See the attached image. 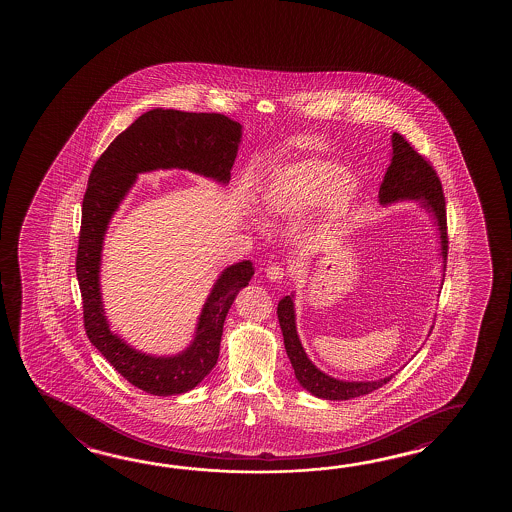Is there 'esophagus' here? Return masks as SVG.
I'll return each mask as SVG.
<instances>
[{"label": "esophagus", "instance_id": "esophagus-1", "mask_svg": "<svg viewBox=\"0 0 512 512\" xmlns=\"http://www.w3.org/2000/svg\"><path fill=\"white\" fill-rule=\"evenodd\" d=\"M285 277V269L282 266H277V264H271L266 269V278H268L269 282H282Z\"/></svg>", "mask_w": 512, "mask_h": 512}]
</instances>
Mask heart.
Here are the masks:
<instances>
[{
	"label": "heart",
	"instance_id": "heart-1",
	"mask_svg": "<svg viewBox=\"0 0 512 512\" xmlns=\"http://www.w3.org/2000/svg\"><path fill=\"white\" fill-rule=\"evenodd\" d=\"M359 184L346 178L343 166L327 160H310L280 169L260 194V205L269 219L302 216L328 200L327 219L312 232V244L321 248L339 230V219L352 207Z\"/></svg>",
	"mask_w": 512,
	"mask_h": 512
}]
</instances>
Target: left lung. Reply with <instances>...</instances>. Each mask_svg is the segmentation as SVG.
Returning <instances> with one entry per match:
<instances>
[{"label":"left lung","instance_id":"left-lung-1","mask_svg":"<svg viewBox=\"0 0 512 512\" xmlns=\"http://www.w3.org/2000/svg\"><path fill=\"white\" fill-rule=\"evenodd\" d=\"M391 143H393V157L378 191L380 205L412 200V202H419V205L427 210L428 214L434 218V223L439 230L444 271L446 255H448V235H446L443 187L439 182V176L436 169L430 166V162L423 159L403 135L394 132ZM277 314L282 336H284L285 352L293 364L296 380L310 394L323 400H352L362 394L373 393L375 389L384 386L394 377L389 375L386 378L364 380V382H353V380L350 382V380L330 377L316 368L303 350L302 341L296 332L293 293L291 296H284L278 302Z\"/></svg>","mask_w":512,"mask_h":512}]
</instances>
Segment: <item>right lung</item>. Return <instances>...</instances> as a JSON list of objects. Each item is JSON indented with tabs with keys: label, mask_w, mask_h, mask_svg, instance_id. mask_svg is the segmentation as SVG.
Instances as JSON below:
<instances>
[{
	"label": "right lung",
	"mask_w": 512,
	"mask_h": 512,
	"mask_svg": "<svg viewBox=\"0 0 512 512\" xmlns=\"http://www.w3.org/2000/svg\"><path fill=\"white\" fill-rule=\"evenodd\" d=\"M241 135L243 126L223 114L148 110L101 153L89 176L76 253L85 332L116 371L146 393H187L209 375L218 362L228 309L255 269L250 260L223 269L203 305L193 343L184 352L162 357L139 352L110 330L101 302V250L110 219L141 173L187 169L228 184Z\"/></svg>",
	"instance_id": "right-lung-1"
}]
</instances>
